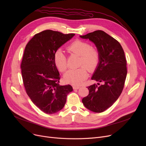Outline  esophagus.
Here are the masks:
<instances>
[{"instance_id": "34e87169", "label": "esophagus", "mask_w": 146, "mask_h": 146, "mask_svg": "<svg viewBox=\"0 0 146 146\" xmlns=\"http://www.w3.org/2000/svg\"><path fill=\"white\" fill-rule=\"evenodd\" d=\"M73 89H74V90H75V89H79L80 88V86H73Z\"/></svg>"}]
</instances>
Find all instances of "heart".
Listing matches in <instances>:
<instances>
[{
  "label": "heart",
  "instance_id": "b5f03b06",
  "mask_svg": "<svg viewBox=\"0 0 146 146\" xmlns=\"http://www.w3.org/2000/svg\"><path fill=\"white\" fill-rule=\"evenodd\" d=\"M67 50L70 52L77 54L80 56V65L82 66L77 69L68 70L64 75V80L74 85H79L86 79L88 76V70L92 71L96 67L99 61L98 51L90 47L89 43L81 40H77L68 46ZM55 64L58 70L64 72L67 68V58L64 51L57 50L54 55ZM87 67L86 68V67Z\"/></svg>",
  "mask_w": 146,
  "mask_h": 146
}]
</instances>
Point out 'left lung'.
Masks as SVG:
<instances>
[{"label": "left lung", "instance_id": "left-lung-1", "mask_svg": "<svg viewBox=\"0 0 146 146\" xmlns=\"http://www.w3.org/2000/svg\"><path fill=\"white\" fill-rule=\"evenodd\" d=\"M80 37L96 46L99 61L91 79L102 83L100 86H88L89 95L82 99V102L91 111L102 112L114 104L123 90L127 73L125 54L119 42L103 31Z\"/></svg>", "mask_w": 146, "mask_h": 146}]
</instances>
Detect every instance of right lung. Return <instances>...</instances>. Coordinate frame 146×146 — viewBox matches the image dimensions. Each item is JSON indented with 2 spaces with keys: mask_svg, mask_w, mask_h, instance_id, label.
I'll list each match as a JSON object with an SVG mask.
<instances>
[{
  "mask_svg": "<svg viewBox=\"0 0 146 146\" xmlns=\"http://www.w3.org/2000/svg\"><path fill=\"white\" fill-rule=\"evenodd\" d=\"M74 35L45 30L35 34L26 45L21 66L24 85L31 100L45 113L62 110L67 95L73 91L70 85H59L54 55Z\"/></svg>",
  "mask_w": 146,
  "mask_h": 146,
  "instance_id": "add662e5",
  "label": "right lung"
}]
</instances>
